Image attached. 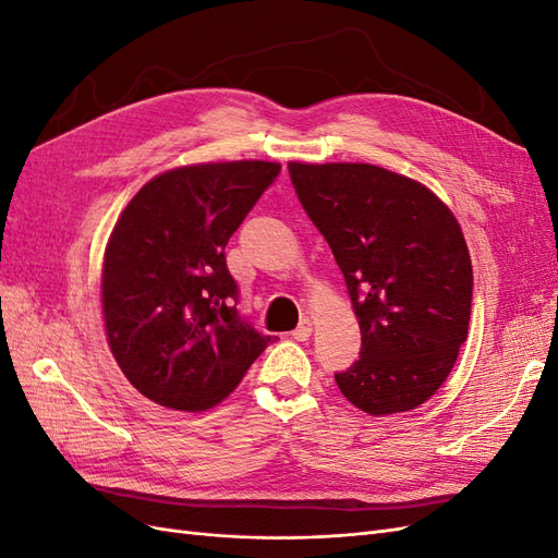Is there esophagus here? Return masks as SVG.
Segmentation results:
<instances>
[{
  "label": "esophagus",
  "mask_w": 558,
  "mask_h": 558,
  "mask_svg": "<svg viewBox=\"0 0 558 558\" xmlns=\"http://www.w3.org/2000/svg\"><path fill=\"white\" fill-rule=\"evenodd\" d=\"M312 318H300V324H298V328L293 330V337L295 340H300V342H305V340H310L312 337Z\"/></svg>",
  "instance_id": "esophagus-1"
}]
</instances>
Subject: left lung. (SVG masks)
Instances as JSON below:
<instances>
[{"instance_id": "1", "label": "left lung", "mask_w": 558, "mask_h": 558, "mask_svg": "<svg viewBox=\"0 0 558 558\" xmlns=\"http://www.w3.org/2000/svg\"><path fill=\"white\" fill-rule=\"evenodd\" d=\"M302 209L340 265L361 356L335 381L381 416L424 404L468 337L472 265L459 221L426 185L377 165L289 162Z\"/></svg>"}]
</instances>
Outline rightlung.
<instances>
[{"label":"right lung","instance_id":"1","mask_svg":"<svg viewBox=\"0 0 558 558\" xmlns=\"http://www.w3.org/2000/svg\"><path fill=\"white\" fill-rule=\"evenodd\" d=\"M279 172L263 160L179 167L150 179L118 218L102 267L109 347L162 408L221 402L277 340L240 314L226 246Z\"/></svg>","mask_w":558,"mask_h":558}]
</instances>
